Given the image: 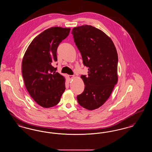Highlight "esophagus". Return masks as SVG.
<instances>
[{"instance_id": "obj_1", "label": "esophagus", "mask_w": 152, "mask_h": 152, "mask_svg": "<svg viewBox=\"0 0 152 152\" xmlns=\"http://www.w3.org/2000/svg\"><path fill=\"white\" fill-rule=\"evenodd\" d=\"M68 77L70 80H71V79H73L75 77V76L74 75H69Z\"/></svg>"}]
</instances>
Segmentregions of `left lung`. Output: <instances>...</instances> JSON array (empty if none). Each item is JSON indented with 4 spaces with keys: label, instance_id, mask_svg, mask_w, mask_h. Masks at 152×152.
Instances as JSON below:
<instances>
[{
    "label": "left lung",
    "instance_id": "obj_1",
    "mask_svg": "<svg viewBox=\"0 0 152 152\" xmlns=\"http://www.w3.org/2000/svg\"><path fill=\"white\" fill-rule=\"evenodd\" d=\"M72 34L88 75H81L85 88L77 96L79 104L89 110L97 109L109 98L118 82V57L109 37L91 25L74 28Z\"/></svg>",
    "mask_w": 152,
    "mask_h": 152
}]
</instances>
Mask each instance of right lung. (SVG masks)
<instances>
[{"mask_svg": "<svg viewBox=\"0 0 152 152\" xmlns=\"http://www.w3.org/2000/svg\"><path fill=\"white\" fill-rule=\"evenodd\" d=\"M70 28L51 27L31 41L22 61L25 85L34 101L45 108L59 102L66 89L65 78L56 72L53 63L57 61L56 50L69 35Z\"/></svg>", "mask_w": 152, "mask_h": 152, "instance_id": "1", "label": "right lung"}]
</instances>
